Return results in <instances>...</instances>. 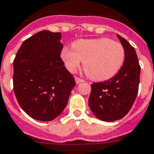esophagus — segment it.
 <instances>
[{"label": "esophagus", "instance_id": "esophagus-1", "mask_svg": "<svg viewBox=\"0 0 154 154\" xmlns=\"http://www.w3.org/2000/svg\"><path fill=\"white\" fill-rule=\"evenodd\" d=\"M75 81H76V83L77 84H80V83H81V82H83L84 80L81 79V78H79V77H75Z\"/></svg>", "mask_w": 154, "mask_h": 154}]
</instances>
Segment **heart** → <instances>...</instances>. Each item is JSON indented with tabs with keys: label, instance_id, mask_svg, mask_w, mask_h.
<instances>
[{
	"label": "heart",
	"instance_id": "1",
	"mask_svg": "<svg viewBox=\"0 0 154 154\" xmlns=\"http://www.w3.org/2000/svg\"><path fill=\"white\" fill-rule=\"evenodd\" d=\"M72 49H62L61 57L66 68L74 72L83 62V69L90 79L106 81L113 77L122 68L125 60L122 45L108 38L79 39Z\"/></svg>",
	"mask_w": 154,
	"mask_h": 154
}]
</instances>
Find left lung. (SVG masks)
<instances>
[{"label": "left lung", "mask_w": 154, "mask_h": 154, "mask_svg": "<svg viewBox=\"0 0 154 154\" xmlns=\"http://www.w3.org/2000/svg\"><path fill=\"white\" fill-rule=\"evenodd\" d=\"M117 36L125 50L123 65L112 78L92 84L88 100L92 113L105 122L120 119L129 112L139 85L141 67L135 50L122 36Z\"/></svg>", "instance_id": "1"}]
</instances>
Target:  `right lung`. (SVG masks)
<instances>
[{
	"label": "right lung",
	"instance_id": "right-lung-1",
	"mask_svg": "<svg viewBox=\"0 0 154 154\" xmlns=\"http://www.w3.org/2000/svg\"><path fill=\"white\" fill-rule=\"evenodd\" d=\"M62 34L41 31L22 43L13 61V89L21 108L36 120L51 121L67 105L74 77L60 54Z\"/></svg>",
	"mask_w": 154,
	"mask_h": 154
}]
</instances>
